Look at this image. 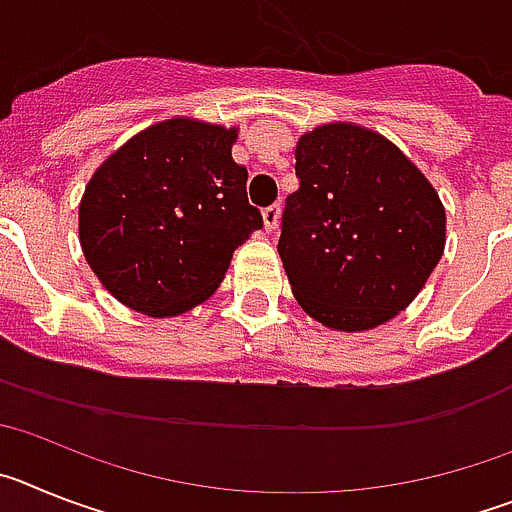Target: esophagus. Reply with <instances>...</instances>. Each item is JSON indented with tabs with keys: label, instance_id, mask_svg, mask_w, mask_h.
Instances as JSON below:
<instances>
[{
	"label": "esophagus",
	"instance_id": "esophagus-1",
	"mask_svg": "<svg viewBox=\"0 0 512 512\" xmlns=\"http://www.w3.org/2000/svg\"><path fill=\"white\" fill-rule=\"evenodd\" d=\"M261 215H264V225H266V230H277V225H279V217H282V207L279 205H269V207H264V212H261Z\"/></svg>",
	"mask_w": 512,
	"mask_h": 512
}]
</instances>
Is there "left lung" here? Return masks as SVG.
<instances>
[{
    "mask_svg": "<svg viewBox=\"0 0 512 512\" xmlns=\"http://www.w3.org/2000/svg\"><path fill=\"white\" fill-rule=\"evenodd\" d=\"M297 192L279 256L302 310L328 328L369 330L415 300L441 261L446 212L395 143L351 122L297 140Z\"/></svg>",
    "mask_w": 512,
    "mask_h": 512,
    "instance_id": "8db88e82",
    "label": "left lung"
}]
</instances>
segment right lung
Returning a JSON list of instances; mask_svg holds the SVG:
<instances>
[{"mask_svg":"<svg viewBox=\"0 0 512 512\" xmlns=\"http://www.w3.org/2000/svg\"><path fill=\"white\" fill-rule=\"evenodd\" d=\"M235 128L174 117L117 148L89 179L79 238L89 266L130 310L169 318L220 287L264 217L235 164Z\"/></svg>","mask_w":512,"mask_h":512,"instance_id":"right-lung-1","label":"right lung"}]
</instances>
